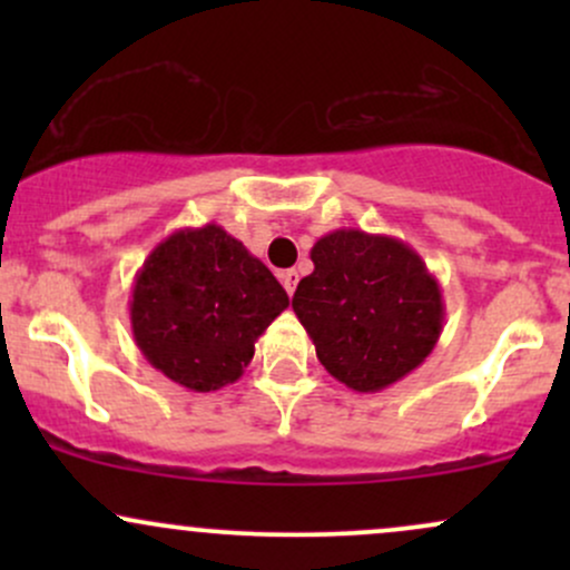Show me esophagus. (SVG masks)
Returning a JSON list of instances; mask_svg holds the SVG:
<instances>
[{
  "mask_svg": "<svg viewBox=\"0 0 570 570\" xmlns=\"http://www.w3.org/2000/svg\"><path fill=\"white\" fill-rule=\"evenodd\" d=\"M297 281H299V273L297 271H284L281 273V284H284V289L294 294V289H297Z\"/></svg>",
  "mask_w": 570,
  "mask_h": 570,
  "instance_id": "esophagus-1",
  "label": "esophagus"
}]
</instances>
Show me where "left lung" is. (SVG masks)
Listing matches in <instances>:
<instances>
[{
  "label": "left lung",
  "instance_id": "obj_1",
  "mask_svg": "<svg viewBox=\"0 0 570 570\" xmlns=\"http://www.w3.org/2000/svg\"><path fill=\"white\" fill-rule=\"evenodd\" d=\"M311 259L292 307L335 381L372 394L426 362L442 335L444 303L415 248L343 227L318 238Z\"/></svg>",
  "mask_w": 570,
  "mask_h": 570
}]
</instances>
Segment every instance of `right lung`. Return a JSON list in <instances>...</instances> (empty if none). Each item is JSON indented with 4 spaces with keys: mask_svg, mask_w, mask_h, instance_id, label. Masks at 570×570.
<instances>
[{
    "mask_svg": "<svg viewBox=\"0 0 570 570\" xmlns=\"http://www.w3.org/2000/svg\"><path fill=\"white\" fill-rule=\"evenodd\" d=\"M286 305L276 276L212 222L149 252L130 289V330L168 381L208 394L244 375L257 337Z\"/></svg>",
    "mask_w": 570,
    "mask_h": 570,
    "instance_id": "right-lung-1",
    "label": "right lung"
}]
</instances>
